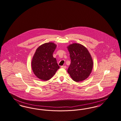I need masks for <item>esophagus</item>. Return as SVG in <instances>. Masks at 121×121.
Here are the masks:
<instances>
[{
    "label": "esophagus",
    "mask_w": 121,
    "mask_h": 121,
    "mask_svg": "<svg viewBox=\"0 0 121 121\" xmlns=\"http://www.w3.org/2000/svg\"><path fill=\"white\" fill-rule=\"evenodd\" d=\"M66 66H61V68H64V69H66Z\"/></svg>",
    "instance_id": "1"
}]
</instances>
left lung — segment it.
<instances>
[{
    "label": "left lung",
    "instance_id": "obj_1",
    "mask_svg": "<svg viewBox=\"0 0 121 121\" xmlns=\"http://www.w3.org/2000/svg\"><path fill=\"white\" fill-rule=\"evenodd\" d=\"M71 63L68 72L73 81L79 82L86 80L92 71L93 62L87 48L79 43L68 47Z\"/></svg>",
    "mask_w": 121,
    "mask_h": 121
}]
</instances>
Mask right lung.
Returning <instances> with one entry per match:
<instances>
[{
	"label": "right lung",
	"instance_id": "right-lung-1",
	"mask_svg": "<svg viewBox=\"0 0 121 121\" xmlns=\"http://www.w3.org/2000/svg\"><path fill=\"white\" fill-rule=\"evenodd\" d=\"M56 45L53 43H43L36 49L31 62L35 75L43 80L47 81L53 77L59 68L56 59L53 58V52Z\"/></svg>",
	"mask_w": 121,
	"mask_h": 121
}]
</instances>
